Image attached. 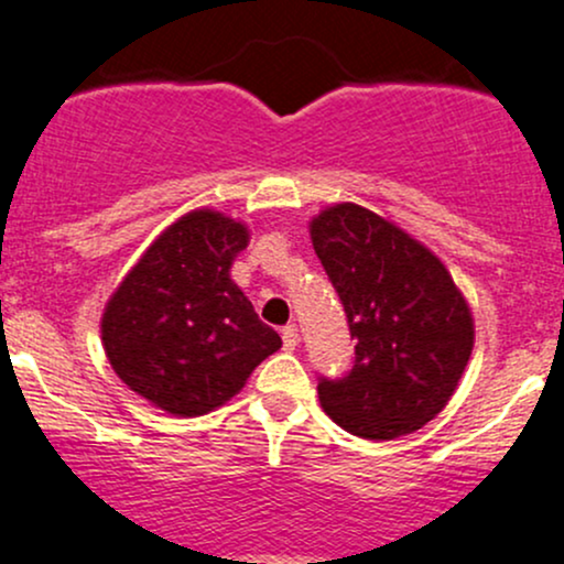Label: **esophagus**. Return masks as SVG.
Masks as SVG:
<instances>
[{"label":"esophagus","instance_id":"esophagus-1","mask_svg":"<svg viewBox=\"0 0 564 564\" xmlns=\"http://www.w3.org/2000/svg\"><path fill=\"white\" fill-rule=\"evenodd\" d=\"M299 327L295 325H288V327H282V344H284V349L288 351H293L295 346H299Z\"/></svg>","mask_w":564,"mask_h":564}]
</instances>
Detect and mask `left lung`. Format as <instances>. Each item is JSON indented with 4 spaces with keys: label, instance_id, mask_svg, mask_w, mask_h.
I'll return each instance as SVG.
<instances>
[{
    "label": "left lung",
    "instance_id": "8db88e82",
    "mask_svg": "<svg viewBox=\"0 0 564 564\" xmlns=\"http://www.w3.org/2000/svg\"><path fill=\"white\" fill-rule=\"evenodd\" d=\"M308 234L357 338L349 376L316 386L322 410L362 440L419 432L469 365V303L426 245L362 205L325 207Z\"/></svg>",
    "mask_w": 564,
    "mask_h": 564
}]
</instances>
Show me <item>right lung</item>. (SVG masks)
I'll use <instances>...</instances> for the list:
<instances>
[{"label": "right lung", "mask_w": 564, "mask_h": 564, "mask_svg": "<svg viewBox=\"0 0 564 564\" xmlns=\"http://www.w3.org/2000/svg\"><path fill=\"white\" fill-rule=\"evenodd\" d=\"M250 242L242 220L202 207L170 224L113 290L100 340L124 386L194 419L242 391L282 338L231 280Z\"/></svg>", "instance_id": "right-lung-1"}]
</instances>
